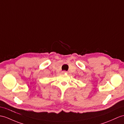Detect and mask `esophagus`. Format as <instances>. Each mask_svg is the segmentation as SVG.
Here are the masks:
<instances>
[{"instance_id":"esophagus-1","label":"esophagus","mask_w":124,"mask_h":124,"mask_svg":"<svg viewBox=\"0 0 124 124\" xmlns=\"http://www.w3.org/2000/svg\"><path fill=\"white\" fill-rule=\"evenodd\" d=\"M62 74L67 73V71H62Z\"/></svg>"}]
</instances>
